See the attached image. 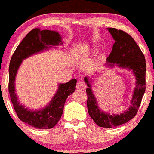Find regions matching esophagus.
I'll return each mask as SVG.
<instances>
[{"instance_id": "esophagus-1", "label": "esophagus", "mask_w": 154, "mask_h": 154, "mask_svg": "<svg viewBox=\"0 0 154 154\" xmlns=\"http://www.w3.org/2000/svg\"><path fill=\"white\" fill-rule=\"evenodd\" d=\"M76 88H77V90H82L83 91V90H85L86 88V85L83 81H79L77 82Z\"/></svg>"}]
</instances>
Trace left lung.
<instances>
[{"label":"left lung","instance_id":"8db88e82","mask_svg":"<svg viewBox=\"0 0 154 154\" xmlns=\"http://www.w3.org/2000/svg\"><path fill=\"white\" fill-rule=\"evenodd\" d=\"M107 29L112 35L115 43L113 45L110 55L106 59L105 66L113 69L116 65L119 68L131 71L135 77V88L130 106L119 114H111L100 109L92 90L91 82L93 79L88 77L84 78L88 87L86 89L88 114L98 126L109 128L128 122L137 114L146 91V63L143 54L130 35L115 28H107Z\"/></svg>","mask_w":154,"mask_h":154}]
</instances>
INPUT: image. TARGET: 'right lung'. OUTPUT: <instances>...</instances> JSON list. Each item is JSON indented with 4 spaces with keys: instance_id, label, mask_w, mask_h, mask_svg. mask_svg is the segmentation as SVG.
Masks as SVG:
<instances>
[{
    "instance_id": "right-lung-1",
    "label": "right lung",
    "mask_w": 154,
    "mask_h": 154,
    "mask_svg": "<svg viewBox=\"0 0 154 154\" xmlns=\"http://www.w3.org/2000/svg\"><path fill=\"white\" fill-rule=\"evenodd\" d=\"M59 45H63V42L58 32L40 30L35 28L23 39L10 61L8 91L13 106L19 119L37 129H51L58 123L63 114L66 98L75 91L77 79H72L66 83H60L57 91L46 106L42 109L32 110L21 104L18 99L15 93L16 76L23 60Z\"/></svg>"
}]
</instances>
